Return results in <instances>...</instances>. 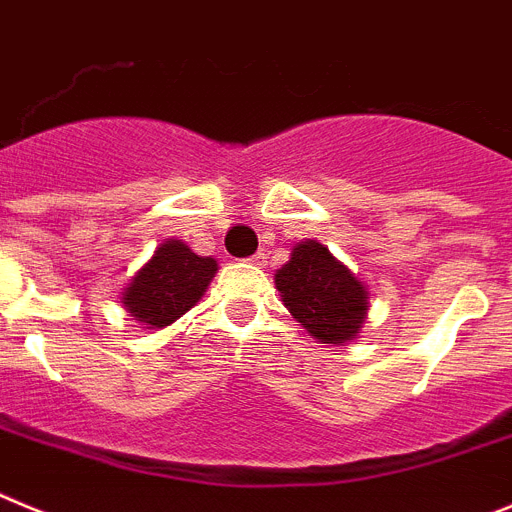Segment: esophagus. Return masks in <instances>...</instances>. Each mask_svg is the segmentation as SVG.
<instances>
[{
	"label": "esophagus",
	"mask_w": 512,
	"mask_h": 512,
	"mask_svg": "<svg viewBox=\"0 0 512 512\" xmlns=\"http://www.w3.org/2000/svg\"><path fill=\"white\" fill-rule=\"evenodd\" d=\"M250 262H252V265H265V262H267V257H265V252H255V255H252L250 257Z\"/></svg>",
	"instance_id": "obj_1"
}]
</instances>
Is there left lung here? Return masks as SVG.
Returning a JSON list of instances; mask_svg holds the SVG:
<instances>
[{
	"mask_svg": "<svg viewBox=\"0 0 512 512\" xmlns=\"http://www.w3.org/2000/svg\"><path fill=\"white\" fill-rule=\"evenodd\" d=\"M275 288L290 316L321 344L344 347L362 334L370 311L367 285L329 247L306 239L275 270Z\"/></svg>",
	"mask_w": 512,
	"mask_h": 512,
	"instance_id": "1",
	"label": "left lung"
}]
</instances>
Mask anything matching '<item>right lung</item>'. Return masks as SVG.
Returning <instances> with one entry per match:
<instances>
[{
	"label": "right lung",
	"mask_w": 512,
	"mask_h": 512,
	"mask_svg": "<svg viewBox=\"0 0 512 512\" xmlns=\"http://www.w3.org/2000/svg\"><path fill=\"white\" fill-rule=\"evenodd\" d=\"M216 270L214 257H199L181 239H165L124 285L119 303L142 329H165L204 298Z\"/></svg>",
	"instance_id": "right-lung-1"
}]
</instances>
